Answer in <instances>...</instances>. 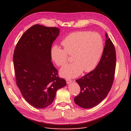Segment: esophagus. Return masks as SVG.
<instances>
[{"label": "esophagus", "instance_id": "esophagus-1", "mask_svg": "<svg viewBox=\"0 0 131 131\" xmlns=\"http://www.w3.org/2000/svg\"><path fill=\"white\" fill-rule=\"evenodd\" d=\"M66 83L67 84H69L71 83V82H72V80H71L70 79H66Z\"/></svg>", "mask_w": 131, "mask_h": 131}]
</instances>
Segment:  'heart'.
I'll list each match as a JSON object with an SVG mask.
<instances>
[{
  "label": "heart",
  "instance_id": "1",
  "mask_svg": "<svg viewBox=\"0 0 131 131\" xmlns=\"http://www.w3.org/2000/svg\"><path fill=\"white\" fill-rule=\"evenodd\" d=\"M64 49L54 45L50 56L58 66L67 61V53L72 54L74 62L68 64L60 70V75L65 78L78 77L83 71L89 72L97 65L104 50V42L101 36L96 32L77 31L66 36L61 42Z\"/></svg>",
  "mask_w": 131,
  "mask_h": 131
}]
</instances>
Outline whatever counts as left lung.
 I'll return each instance as SVG.
<instances>
[{"mask_svg": "<svg viewBox=\"0 0 131 131\" xmlns=\"http://www.w3.org/2000/svg\"><path fill=\"white\" fill-rule=\"evenodd\" d=\"M105 36V46L98 65L92 71L76 80L81 91L75 97L74 101L82 108H91L98 105L107 97L113 83L116 51L107 33Z\"/></svg>", "mask_w": 131, "mask_h": 131, "instance_id": "1", "label": "left lung"}]
</instances>
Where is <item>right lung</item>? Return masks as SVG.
Segmentation results:
<instances>
[{
	"label": "right lung",
	"mask_w": 131,
	"mask_h": 131,
	"mask_svg": "<svg viewBox=\"0 0 131 131\" xmlns=\"http://www.w3.org/2000/svg\"><path fill=\"white\" fill-rule=\"evenodd\" d=\"M59 32L57 27L34 25L20 37L14 50L17 85L25 100L36 108L51 105L57 91L66 85L51 61V46Z\"/></svg>",
	"instance_id": "right-lung-1"
}]
</instances>
